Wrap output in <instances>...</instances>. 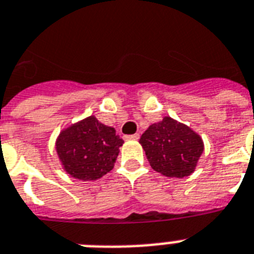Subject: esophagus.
Masks as SVG:
<instances>
[{
	"label": "esophagus",
	"mask_w": 254,
	"mask_h": 254,
	"mask_svg": "<svg viewBox=\"0 0 254 254\" xmlns=\"http://www.w3.org/2000/svg\"><path fill=\"white\" fill-rule=\"evenodd\" d=\"M139 137H140V133H133V135L126 136V139H128V140H137Z\"/></svg>",
	"instance_id": "esophagus-1"
}]
</instances>
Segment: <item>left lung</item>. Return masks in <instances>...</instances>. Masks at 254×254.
Here are the masks:
<instances>
[{"label": "left lung", "mask_w": 254, "mask_h": 254, "mask_svg": "<svg viewBox=\"0 0 254 254\" xmlns=\"http://www.w3.org/2000/svg\"><path fill=\"white\" fill-rule=\"evenodd\" d=\"M140 144L153 170L173 178L193 173L204 152L200 136L170 117L150 126L140 137Z\"/></svg>", "instance_id": "left-lung-1"}]
</instances>
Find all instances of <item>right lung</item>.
Listing matches in <instances>:
<instances>
[{
  "instance_id": "1",
  "label": "right lung",
  "mask_w": 254,
  "mask_h": 254,
  "mask_svg": "<svg viewBox=\"0 0 254 254\" xmlns=\"http://www.w3.org/2000/svg\"><path fill=\"white\" fill-rule=\"evenodd\" d=\"M123 140L113 127L100 123L94 117L61 132L57 153L64 170L80 180H96L114 167Z\"/></svg>"
}]
</instances>
